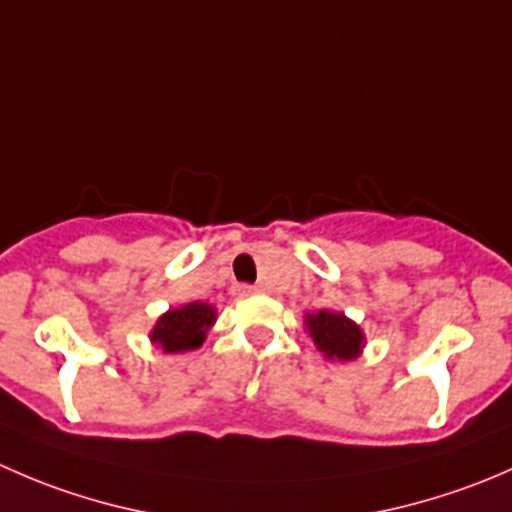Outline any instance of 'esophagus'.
<instances>
[{
  "mask_svg": "<svg viewBox=\"0 0 512 512\" xmlns=\"http://www.w3.org/2000/svg\"><path fill=\"white\" fill-rule=\"evenodd\" d=\"M260 292V287H255V285H235L232 287V294H235V297H250V294H257Z\"/></svg>",
  "mask_w": 512,
  "mask_h": 512,
  "instance_id": "obj_1",
  "label": "esophagus"
}]
</instances>
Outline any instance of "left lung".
<instances>
[{
    "label": "left lung",
    "instance_id": "8db88e82",
    "mask_svg": "<svg viewBox=\"0 0 512 512\" xmlns=\"http://www.w3.org/2000/svg\"><path fill=\"white\" fill-rule=\"evenodd\" d=\"M304 329L312 337L317 352L327 361H347L359 359L366 347V334L354 319H349L337 309H319V312L304 314Z\"/></svg>",
    "mask_w": 512,
    "mask_h": 512
}]
</instances>
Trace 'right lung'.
<instances>
[{"instance_id": "1", "label": "right lung", "mask_w": 512, "mask_h": 512, "mask_svg": "<svg viewBox=\"0 0 512 512\" xmlns=\"http://www.w3.org/2000/svg\"><path fill=\"white\" fill-rule=\"evenodd\" d=\"M218 322V309L208 302L180 304L163 312L148 332V339L163 354H183L203 347L208 332Z\"/></svg>"}]
</instances>
